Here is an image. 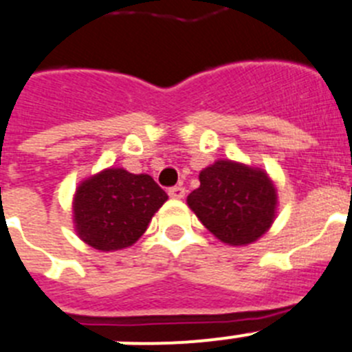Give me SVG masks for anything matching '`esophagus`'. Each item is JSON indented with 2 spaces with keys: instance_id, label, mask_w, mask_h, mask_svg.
<instances>
[{
  "instance_id": "34e87169",
  "label": "esophagus",
  "mask_w": 352,
  "mask_h": 352,
  "mask_svg": "<svg viewBox=\"0 0 352 352\" xmlns=\"http://www.w3.org/2000/svg\"><path fill=\"white\" fill-rule=\"evenodd\" d=\"M168 195L173 198V200H180V198L186 197V189L182 186H173V188L168 189Z\"/></svg>"
}]
</instances>
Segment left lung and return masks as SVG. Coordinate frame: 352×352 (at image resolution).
I'll use <instances>...</instances> for the list:
<instances>
[{
  "mask_svg": "<svg viewBox=\"0 0 352 352\" xmlns=\"http://www.w3.org/2000/svg\"><path fill=\"white\" fill-rule=\"evenodd\" d=\"M188 206L204 227L230 246L255 243L273 225L276 188L261 168L219 159L198 175Z\"/></svg>",
  "mask_w": 352,
  "mask_h": 352,
  "instance_id": "obj_1",
  "label": "left lung"
}]
</instances>
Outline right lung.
<instances>
[{"instance_id":"1","label":"right lung","mask_w":352,"mask_h":352,"mask_svg":"<svg viewBox=\"0 0 352 352\" xmlns=\"http://www.w3.org/2000/svg\"><path fill=\"white\" fill-rule=\"evenodd\" d=\"M168 200L151 175L108 168L78 186L72 201L79 239L100 252L133 246Z\"/></svg>"}]
</instances>
